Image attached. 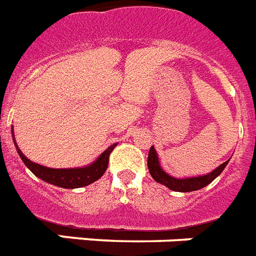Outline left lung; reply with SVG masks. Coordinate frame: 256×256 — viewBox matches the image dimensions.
Wrapping results in <instances>:
<instances>
[{
  "mask_svg": "<svg viewBox=\"0 0 256 256\" xmlns=\"http://www.w3.org/2000/svg\"><path fill=\"white\" fill-rule=\"evenodd\" d=\"M228 160L226 162L220 164V166L216 168L214 170L208 173L205 176H198V177H190V178H174L172 177L168 173L162 170V168L160 166V161H158V157H157L156 149L150 148L149 149L148 154V169L150 176L153 177L154 181L162 184L166 188H169L170 190H174V192H194V190H200L202 188L209 185L212 181L218 177V176L222 173L226 165H228Z\"/></svg>",
  "mask_w": 256,
  "mask_h": 256,
  "instance_id": "left-lung-1",
  "label": "left lung"
}]
</instances>
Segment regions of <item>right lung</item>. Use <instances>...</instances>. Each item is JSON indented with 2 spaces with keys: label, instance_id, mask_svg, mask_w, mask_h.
<instances>
[{
  "label": "right lung",
  "instance_id": "obj_1",
  "mask_svg": "<svg viewBox=\"0 0 256 256\" xmlns=\"http://www.w3.org/2000/svg\"><path fill=\"white\" fill-rule=\"evenodd\" d=\"M13 134V130H12ZM13 141L17 152L21 157L24 164L34 173V174L40 178L42 181L51 184V185L59 186V188H64V189H76L82 186H87L90 184L95 182L104 174V172L107 170L108 160H110V154L115 149L116 144H112L108 146L102 154H100L91 165H87L84 168H72V169H52V168H47L40 164H36L30 161L28 157L24 156L21 152V149L18 148L16 138L13 134Z\"/></svg>",
  "mask_w": 256,
  "mask_h": 256
}]
</instances>
